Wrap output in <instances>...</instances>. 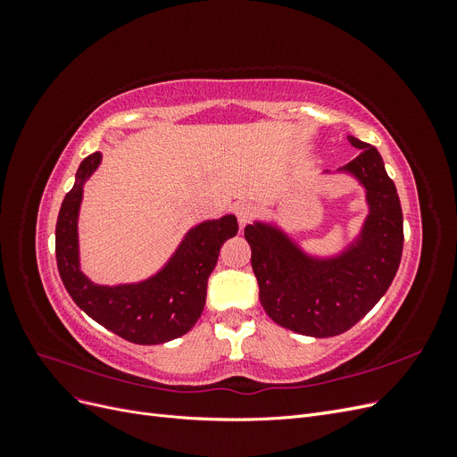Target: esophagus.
<instances>
[{"label": "esophagus", "mask_w": 457, "mask_h": 457, "mask_svg": "<svg viewBox=\"0 0 457 457\" xmlns=\"http://www.w3.org/2000/svg\"><path fill=\"white\" fill-rule=\"evenodd\" d=\"M255 217V205L250 202H240L237 205V219L240 227H245L247 223H252V219Z\"/></svg>", "instance_id": "obj_1"}]
</instances>
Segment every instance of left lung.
I'll use <instances>...</instances> for the list:
<instances>
[{"mask_svg":"<svg viewBox=\"0 0 457 457\" xmlns=\"http://www.w3.org/2000/svg\"><path fill=\"white\" fill-rule=\"evenodd\" d=\"M347 139L361 152L337 171L364 187L370 212L361 234L341 253L311 255L265 220L244 228L262 309L301 336L334 337L353 328L389 289L403 257V210L383 158L376 146L353 135Z\"/></svg>","mask_w":457,"mask_h":457,"instance_id":"left-lung-1","label":"left lung"}]
</instances>
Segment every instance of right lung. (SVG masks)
Segmentation results:
<instances>
[{"instance_id":"add662e5","label":"right lung","mask_w":457,"mask_h":457,"mask_svg":"<svg viewBox=\"0 0 457 457\" xmlns=\"http://www.w3.org/2000/svg\"><path fill=\"white\" fill-rule=\"evenodd\" d=\"M101 160V152H95L79 163L76 183L62 200L54 228L61 280L81 311L123 339L160 345L181 337L198 322L205 305L207 278L217 265L220 245L237 237L238 220L223 215L192 227L170 261L146 280L95 284L79 267L78 217L84 185Z\"/></svg>"}]
</instances>
